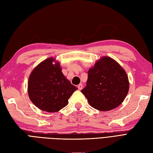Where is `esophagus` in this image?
<instances>
[{"label":"esophagus","mask_w":153,"mask_h":153,"mask_svg":"<svg viewBox=\"0 0 153 153\" xmlns=\"http://www.w3.org/2000/svg\"><path fill=\"white\" fill-rule=\"evenodd\" d=\"M78 88H79V90H81V89H82V84H80L79 85H78Z\"/></svg>","instance_id":"34e87169"}]
</instances>
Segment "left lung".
<instances>
[{"label": "left lung", "instance_id": "obj_1", "mask_svg": "<svg viewBox=\"0 0 153 153\" xmlns=\"http://www.w3.org/2000/svg\"><path fill=\"white\" fill-rule=\"evenodd\" d=\"M86 86L81 90L89 105L100 111L120 106L128 94L129 81L125 69L108 56H103L88 71Z\"/></svg>", "mask_w": 153, "mask_h": 153}]
</instances>
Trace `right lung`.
<instances>
[{
    "mask_svg": "<svg viewBox=\"0 0 153 153\" xmlns=\"http://www.w3.org/2000/svg\"><path fill=\"white\" fill-rule=\"evenodd\" d=\"M76 89L62 73L59 62L53 58L41 62L29 76V98L39 109L47 112H56L66 106Z\"/></svg>",
    "mask_w": 153,
    "mask_h": 153,
    "instance_id": "obj_1",
    "label": "right lung"
}]
</instances>
